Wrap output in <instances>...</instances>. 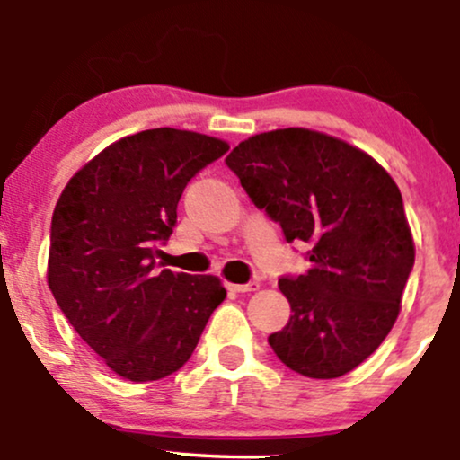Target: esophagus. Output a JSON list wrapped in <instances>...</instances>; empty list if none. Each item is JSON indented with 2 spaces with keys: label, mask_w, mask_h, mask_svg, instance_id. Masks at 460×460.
I'll return each instance as SVG.
<instances>
[{
  "label": "esophagus",
  "mask_w": 460,
  "mask_h": 460,
  "mask_svg": "<svg viewBox=\"0 0 460 460\" xmlns=\"http://www.w3.org/2000/svg\"><path fill=\"white\" fill-rule=\"evenodd\" d=\"M226 288L231 289V292H237V294H246V292H255V289H260V283L257 281H251V283H229Z\"/></svg>",
  "instance_id": "34e87169"
}]
</instances>
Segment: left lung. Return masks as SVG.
Returning a JSON list of instances; mask_svg holds the SVG:
<instances>
[{"mask_svg": "<svg viewBox=\"0 0 460 460\" xmlns=\"http://www.w3.org/2000/svg\"><path fill=\"white\" fill-rule=\"evenodd\" d=\"M225 162L285 240L309 246V270L279 279L292 315L268 344L303 376H344L389 335L413 270L398 186L367 153L303 128L252 136Z\"/></svg>", "mask_w": 460, "mask_h": 460, "instance_id": "left-lung-1", "label": "left lung"}]
</instances>
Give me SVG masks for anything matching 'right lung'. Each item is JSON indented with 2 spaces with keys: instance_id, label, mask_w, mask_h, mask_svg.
Wrapping results in <instances>:
<instances>
[{
  "instance_id": "1",
  "label": "right lung",
  "mask_w": 460,
  "mask_h": 460,
  "mask_svg": "<svg viewBox=\"0 0 460 460\" xmlns=\"http://www.w3.org/2000/svg\"><path fill=\"white\" fill-rule=\"evenodd\" d=\"M226 151L197 131H138L79 168L58 199L47 283L79 337L128 381L177 372L226 296L218 277L155 266L183 188Z\"/></svg>"
}]
</instances>
